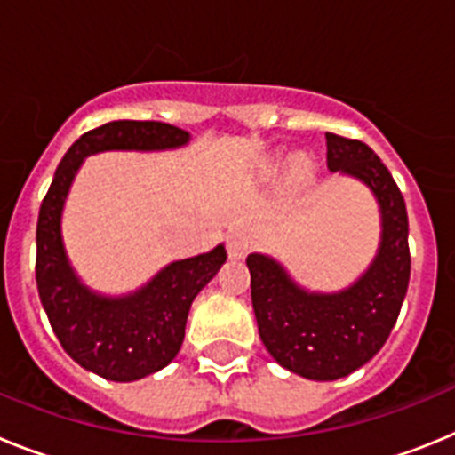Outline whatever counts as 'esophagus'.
<instances>
[{"label": "esophagus", "instance_id": "obj_1", "mask_svg": "<svg viewBox=\"0 0 455 455\" xmlns=\"http://www.w3.org/2000/svg\"><path fill=\"white\" fill-rule=\"evenodd\" d=\"M248 251V239L243 232H235V235L228 236V255L230 259H243Z\"/></svg>", "mask_w": 455, "mask_h": 455}]
</instances>
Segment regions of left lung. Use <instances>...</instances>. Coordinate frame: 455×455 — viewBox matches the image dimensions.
Here are the masks:
<instances>
[{"label":"left lung","mask_w":455,"mask_h":455,"mask_svg":"<svg viewBox=\"0 0 455 455\" xmlns=\"http://www.w3.org/2000/svg\"><path fill=\"white\" fill-rule=\"evenodd\" d=\"M328 168L363 182L380 209V243L367 271L339 291H309L262 252L246 257L257 328L280 367L337 380L367 364L399 319L410 280L408 212L399 187L363 140L325 134Z\"/></svg>","instance_id":"8db88e82"}]
</instances>
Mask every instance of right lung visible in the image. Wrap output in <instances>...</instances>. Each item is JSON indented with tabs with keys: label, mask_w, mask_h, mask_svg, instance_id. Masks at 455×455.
<instances>
[{
	"label": "right lung",
	"mask_w": 455,
	"mask_h": 455,
	"mask_svg": "<svg viewBox=\"0 0 455 455\" xmlns=\"http://www.w3.org/2000/svg\"><path fill=\"white\" fill-rule=\"evenodd\" d=\"M191 134L155 120H114L72 143L54 172L36 228V283L63 351L86 371L116 383L150 376L175 360L193 299L228 259L223 243L171 262L143 287L104 296L82 283L68 259L61 216L84 159L98 152H162L187 146Z\"/></svg>",
	"instance_id": "1"
}]
</instances>
